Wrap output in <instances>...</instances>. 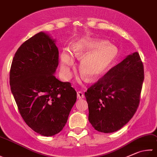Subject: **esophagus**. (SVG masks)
Wrapping results in <instances>:
<instances>
[{
	"label": "esophagus",
	"instance_id": "34e87169",
	"mask_svg": "<svg viewBox=\"0 0 157 157\" xmlns=\"http://www.w3.org/2000/svg\"><path fill=\"white\" fill-rule=\"evenodd\" d=\"M84 98V94L82 91H78L77 92V98L78 99H82Z\"/></svg>",
	"mask_w": 157,
	"mask_h": 157
}]
</instances>
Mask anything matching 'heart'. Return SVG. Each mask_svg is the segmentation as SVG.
I'll return each instance as SVG.
<instances>
[{
    "instance_id": "heart-1",
    "label": "heart",
    "mask_w": 157,
    "mask_h": 157,
    "mask_svg": "<svg viewBox=\"0 0 157 157\" xmlns=\"http://www.w3.org/2000/svg\"><path fill=\"white\" fill-rule=\"evenodd\" d=\"M105 42L86 37L78 40L72 46L74 57L81 59L79 70L89 81L100 77L107 72L114 63L117 50L113 45H105ZM61 71L66 78H70L73 58L66 52L61 55Z\"/></svg>"
}]
</instances>
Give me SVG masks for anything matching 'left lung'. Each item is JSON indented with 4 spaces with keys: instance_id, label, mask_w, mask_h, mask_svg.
Segmentation results:
<instances>
[{
    "instance_id": "obj_1",
    "label": "left lung",
    "mask_w": 157,
    "mask_h": 157,
    "mask_svg": "<svg viewBox=\"0 0 157 157\" xmlns=\"http://www.w3.org/2000/svg\"><path fill=\"white\" fill-rule=\"evenodd\" d=\"M144 79V65L135 52L88 88V120L96 131L110 133L129 122L140 104Z\"/></svg>"
}]
</instances>
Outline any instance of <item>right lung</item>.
I'll list each match as a JSON object with an SVG mask.
<instances>
[{"label": "right lung", "instance_id": "right-lung-1", "mask_svg": "<svg viewBox=\"0 0 157 157\" xmlns=\"http://www.w3.org/2000/svg\"><path fill=\"white\" fill-rule=\"evenodd\" d=\"M59 51L48 34L40 32L17 49L11 63V93L23 120L41 135L53 136L63 128L76 100L69 82L54 74Z\"/></svg>", "mask_w": 157, "mask_h": 157}]
</instances>
